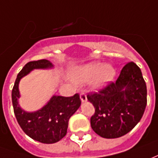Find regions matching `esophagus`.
Segmentation results:
<instances>
[{"label":"esophagus","mask_w":158,"mask_h":158,"mask_svg":"<svg viewBox=\"0 0 158 158\" xmlns=\"http://www.w3.org/2000/svg\"><path fill=\"white\" fill-rule=\"evenodd\" d=\"M80 99H81V101H82L83 102H86V101H87L86 93H85V91H82V92H80Z\"/></svg>","instance_id":"obj_1"}]
</instances>
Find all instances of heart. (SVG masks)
Returning <instances> with one entry per match:
<instances>
[{"label":"heart","mask_w":158,"mask_h":158,"mask_svg":"<svg viewBox=\"0 0 158 158\" xmlns=\"http://www.w3.org/2000/svg\"><path fill=\"white\" fill-rule=\"evenodd\" d=\"M114 75V70L111 66H103L100 62H92L75 70L73 79L78 83H85L95 79V86L101 87L113 79Z\"/></svg>","instance_id":"heart-1"}]
</instances>
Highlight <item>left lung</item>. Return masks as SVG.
I'll return each mask as SVG.
<instances>
[{"label":"left lung","instance_id":"left-lung-1","mask_svg":"<svg viewBox=\"0 0 158 158\" xmlns=\"http://www.w3.org/2000/svg\"><path fill=\"white\" fill-rule=\"evenodd\" d=\"M95 107L90 126L106 139L129 133L139 123L147 103V89L140 68L130 61L121 69L115 82L109 83L98 92L87 95Z\"/></svg>","mask_w":158,"mask_h":158}]
</instances>
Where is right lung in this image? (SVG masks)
<instances>
[{"label": "right lung", "instance_id": "obj_1", "mask_svg": "<svg viewBox=\"0 0 158 158\" xmlns=\"http://www.w3.org/2000/svg\"><path fill=\"white\" fill-rule=\"evenodd\" d=\"M45 59L31 60L25 65L18 74L12 90L14 112L19 125L30 138L44 144H53L60 140L68 132V121L81 104L79 95L72 97L54 96L49 102L36 112H26L19 107V83L20 79L33 69L52 68Z\"/></svg>", "mask_w": 158, "mask_h": 158}]
</instances>
